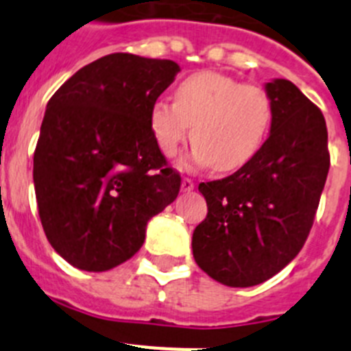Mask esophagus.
I'll list each match as a JSON object with an SVG mask.
<instances>
[{
	"label": "esophagus",
	"mask_w": 351,
	"mask_h": 351,
	"mask_svg": "<svg viewBox=\"0 0 351 351\" xmlns=\"http://www.w3.org/2000/svg\"><path fill=\"white\" fill-rule=\"evenodd\" d=\"M193 188H195V182L191 181V179H188V178L182 179V182H181V190L184 191V193H188V191H193Z\"/></svg>",
	"instance_id": "34e87169"
}]
</instances>
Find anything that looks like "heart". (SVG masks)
<instances>
[{
	"instance_id": "b5f03b06",
	"label": "heart",
	"mask_w": 351,
	"mask_h": 351,
	"mask_svg": "<svg viewBox=\"0 0 351 351\" xmlns=\"http://www.w3.org/2000/svg\"><path fill=\"white\" fill-rule=\"evenodd\" d=\"M271 123L267 93L218 71L186 77L176 88V101H154L149 114L161 153L173 156L191 135L195 147L182 167L213 165L216 172L246 165L267 138Z\"/></svg>"
}]
</instances>
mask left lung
<instances>
[{"label":"left lung","mask_w":351,"mask_h":351,"mask_svg":"<svg viewBox=\"0 0 351 351\" xmlns=\"http://www.w3.org/2000/svg\"><path fill=\"white\" fill-rule=\"evenodd\" d=\"M265 93L272 123L258 153L228 178L198 184L207 216L193 232V258L234 288L267 281L299 255L330 165L320 108L287 79L267 82Z\"/></svg>","instance_id":"8db88e82"}]
</instances>
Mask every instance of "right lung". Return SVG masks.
Segmentation results:
<instances>
[{
    "instance_id": "obj_1",
    "label": "right lung",
    "mask_w": 351,
    "mask_h": 351,
    "mask_svg": "<svg viewBox=\"0 0 351 351\" xmlns=\"http://www.w3.org/2000/svg\"><path fill=\"white\" fill-rule=\"evenodd\" d=\"M176 61L116 52L54 93L40 128L33 181L43 232L70 265L104 272L142 247L147 221L178 198L149 125Z\"/></svg>"
}]
</instances>
